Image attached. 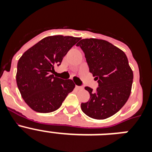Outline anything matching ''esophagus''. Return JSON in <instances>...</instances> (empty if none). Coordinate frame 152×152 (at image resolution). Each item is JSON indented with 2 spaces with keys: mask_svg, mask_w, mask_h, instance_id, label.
<instances>
[{
  "mask_svg": "<svg viewBox=\"0 0 152 152\" xmlns=\"http://www.w3.org/2000/svg\"><path fill=\"white\" fill-rule=\"evenodd\" d=\"M76 88H77V90H82L83 89V87H80V86L76 85Z\"/></svg>",
  "mask_w": 152,
  "mask_h": 152,
  "instance_id": "obj_1",
  "label": "esophagus"
}]
</instances>
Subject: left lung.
<instances>
[{
	"label": "left lung",
	"instance_id": "1",
	"mask_svg": "<svg viewBox=\"0 0 152 152\" xmlns=\"http://www.w3.org/2000/svg\"><path fill=\"white\" fill-rule=\"evenodd\" d=\"M80 46L85 55L89 71L97 80L95 91L89 87L90 100L80 107L89 117L105 119L125 105L131 94L133 72L124 52L110 42L97 39H81Z\"/></svg>",
	"mask_w": 152,
	"mask_h": 152
}]
</instances>
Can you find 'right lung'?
<instances>
[{"instance_id": "obj_1", "label": "right lung", "mask_w": 152, "mask_h": 152, "mask_svg": "<svg viewBox=\"0 0 152 152\" xmlns=\"http://www.w3.org/2000/svg\"><path fill=\"white\" fill-rule=\"evenodd\" d=\"M78 40L80 38L73 36H48L29 48L19 59L17 87L32 110L42 113L53 112L73 91V80L58 78L51 73Z\"/></svg>"}]
</instances>
